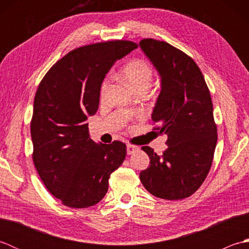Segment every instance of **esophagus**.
<instances>
[{
  "label": "esophagus",
  "instance_id": "esophagus-1",
  "mask_svg": "<svg viewBox=\"0 0 249 249\" xmlns=\"http://www.w3.org/2000/svg\"><path fill=\"white\" fill-rule=\"evenodd\" d=\"M139 147L136 146V145H133V144H127V154L130 155V154H134V153L136 151H138Z\"/></svg>",
  "mask_w": 249,
  "mask_h": 249
}]
</instances>
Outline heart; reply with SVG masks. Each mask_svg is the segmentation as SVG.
<instances>
[{
    "instance_id": "b5f03b06",
    "label": "heart",
    "mask_w": 249,
    "mask_h": 249,
    "mask_svg": "<svg viewBox=\"0 0 249 249\" xmlns=\"http://www.w3.org/2000/svg\"><path fill=\"white\" fill-rule=\"evenodd\" d=\"M123 73L127 79L130 86L133 87L137 92L143 89H149L153 81V68L143 59H135L130 61L123 68ZM109 86V80L105 79L100 87V95L104 96Z\"/></svg>"
}]
</instances>
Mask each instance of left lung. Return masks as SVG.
I'll return each mask as SVG.
<instances>
[{"instance_id":"1","label":"left lung","mask_w":249,"mask_h":249,"mask_svg":"<svg viewBox=\"0 0 249 249\" xmlns=\"http://www.w3.org/2000/svg\"><path fill=\"white\" fill-rule=\"evenodd\" d=\"M140 47L161 77V89L153 110V130L166 134L168 149L150 157L140 181L157 198L181 200L195 194L212 166L217 142L210 89L196 62L166 41L144 38Z\"/></svg>"}]
</instances>
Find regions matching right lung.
I'll list each match as a JSON object with an SVG mask.
<instances>
[{
	"instance_id": "add662e5",
	"label": "right lung",
	"mask_w": 249,
	"mask_h": 249,
	"mask_svg": "<svg viewBox=\"0 0 249 249\" xmlns=\"http://www.w3.org/2000/svg\"><path fill=\"white\" fill-rule=\"evenodd\" d=\"M137 47L122 39L79 47L57 61L37 89L32 157L46 188L66 206L98 203L107 194L111 173L125 160V143H95L87 120L98 109L106 73Z\"/></svg>"
}]
</instances>
